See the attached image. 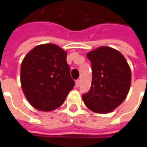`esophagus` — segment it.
Here are the masks:
<instances>
[{
    "label": "esophagus",
    "mask_w": 147,
    "mask_h": 147,
    "mask_svg": "<svg viewBox=\"0 0 147 147\" xmlns=\"http://www.w3.org/2000/svg\"><path fill=\"white\" fill-rule=\"evenodd\" d=\"M75 86H76L77 88H78V87L80 86V80H79V79L76 80V82H75Z\"/></svg>",
    "instance_id": "34e87169"
}]
</instances>
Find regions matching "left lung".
Masks as SVG:
<instances>
[{"label":"left lung","instance_id":"1","mask_svg":"<svg viewBox=\"0 0 147 147\" xmlns=\"http://www.w3.org/2000/svg\"><path fill=\"white\" fill-rule=\"evenodd\" d=\"M92 80L88 93L82 95L88 109L107 114L117 108L127 97L131 85V70L119 51L100 47L88 52Z\"/></svg>","mask_w":147,"mask_h":147}]
</instances>
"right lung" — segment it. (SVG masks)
I'll list each match as a JSON object with an SVG mask.
<instances>
[{"instance_id": "right-lung-1", "label": "right lung", "mask_w": 147, "mask_h": 147, "mask_svg": "<svg viewBox=\"0 0 147 147\" xmlns=\"http://www.w3.org/2000/svg\"><path fill=\"white\" fill-rule=\"evenodd\" d=\"M66 57V51L58 46L42 44L31 50L23 59L21 87L28 102L37 110L57 109L74 87Z\"/></svg>"}]
</instances>
